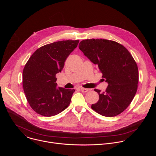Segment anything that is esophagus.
I'll return each mask as SVG.
<instances>
[{"mask_svg": "<svg viewBox=\"0 0 156 156\" xmlns=\"http://www.w3.org/2000/svg\"><path fill=\"white\" fill-rule=\"evenodd\" d=\"M80 90H81V91L83 92V93H86V92H87L89 90V89H86V88H84V87H81L80 88Z\"/></svg>", "mask_w": 156, "mask_h": 156, "instance_id": "34e87169", "label": "esophagus"}]
</instances>
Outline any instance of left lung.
I'll use <instances>...</instances> for the list:
<instances>
[{"label":"left lung","mask_w":156,"mask_h":156,"mask_svg":"<svg viewBox=\"0 0 156 156\" xmlns=\"http://www.w3.org/2000/svg\"><path fill=\"white\" fill-rule=\"evenodd\" d=\"M79 49L102 73L108 83L105 91L95 89L99 96L91 108L105 117H114L128 107L137 91L139 73L136 62L122 44L107 39H85Z\"/></svg>","instance_id":"obj_1"}]
</instances>
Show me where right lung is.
Masks as SVG:
<instances>
[{"mask_svg": "<svg viewBox=\"0 0 156 156\" xmlns=\"http://www.w3.org/2000/svg\"><path fill=\"white\" fill-rule=\"evenodd\" d=\"M79 40L46 44L30 57L23 71V87L27 99L42 116L55 115L67 107L75 90L57 87L56 74L61 72L66 58L77 47Z\"/></svg>", "mask_w": 156, "mask_h": 156, "instance_id": "right-lung-1", "label": "right lung"}]
</instances>
